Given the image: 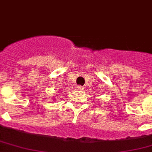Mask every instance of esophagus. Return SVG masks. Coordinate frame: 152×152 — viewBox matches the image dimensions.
Returning <instances> with one entry per match:
<instances>
[{"mask_svg": "<svg viewBox=\"0 0 152 152\" xmlns=\"http://www.w3.org/2000/svg\"><path fill=\"white\" fill-rule=\"evenodd\" d=\"M76 88H77V90L82 91V90H84V87H82L81 85H78V86H76Z\"/></svg>", "mask_w": 152, "mask_h": 152, "instance_id": "34e87169", "label": "esophagus"}]
</instances>
